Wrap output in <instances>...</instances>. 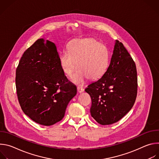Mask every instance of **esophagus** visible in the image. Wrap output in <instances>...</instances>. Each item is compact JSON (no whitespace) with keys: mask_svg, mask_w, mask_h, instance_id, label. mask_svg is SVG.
Wrapping results in <instances>:
<instances>
[{"mask_svg":"<svg viewBox=\"0 0 159 159\" xmlns=\"http://www.w3.org/2000/svg\"><path fill=\"white\" fill-rule=\"evenodd\" d=\"M84 91V89L82 87H77V92L79 93H81Z\"/></svg>","mask_w":159,"mask_h":159,"instance_id":"obj_1","label":"esophagus"}]
</instances>
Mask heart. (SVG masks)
Segmentation results:
<instances>
[{
  "mask_svg": "<svg viewBox=\"0 0 159 159\" xmlns=\"http://www.w3.org/2000/svg\"><path fill=\"white\" fill-rule=\"evenodd\" d=\"M69 52H63L59 58L60 65L64 74L71 77L72 80L83 84L85 79L96 80L106 72L109 63L106 47L92 38L75 39L69 45Z\"/></svg>",
  "mask_w": 159,
  "mask_h": 159,
  "instance_id": "heart-1",
  "label": "heart"
}]
</instances>
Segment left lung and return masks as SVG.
<instances>
[{
  "label": "left lung",
  "instance_id": "left-lung-1",
  "mask_svg": "<svg viewBox=\"0 0 159 159\" xmlns=\"http://www.w3.org/2000/svg\"><path fill=\"white\" fill-rule=\"evenodd\" d=\"M137 88L135 63L123 43L116 40L106 72L85 89L92 99V117L102 125L116 123L133 106Z\"/></svg>",
  "mask_w": 159,
  "mask_h": 159
}]
</instances>
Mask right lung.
Here are the masks:
<instances>
[{"instance_id":"add662e5","label":"right lung","mask_w":159,"mask_h":159,"mask_svg":"<svg viewBox=\"0 0 159 159\" xmlns=\"http://www.w3.org/2000/svg\"><path fill=\"white\" fill-rule=\"evenodd\" d=\"M55 43L38 39L20 59L16 72L18 101L34 122L50 126L61 121L77 87L67 79Z\"/></svg>"}]
</instances>
